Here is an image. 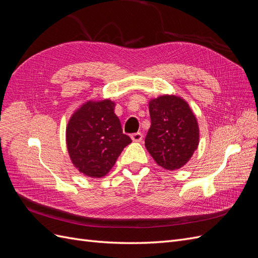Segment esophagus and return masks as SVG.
Returning a JSON list of instances; mask_svg holds the SVG:
<instances>
[{
    "instance_id": "obj_1",
    "label": "esophagus",
    "mask_w": 258,
    "mask_h": 258,
    "mask_svg": "<svg viewBox=\"0 0 258 258\" xmlns=\"http://www.w3.org/2000/svg\"><path fill=\"white\" fill-rule=\"evenodd\" d=\"M131 139L134 142H141L143 140V135L141 132H137V134L131 135Z\"/></svg>"
}]
</instances>
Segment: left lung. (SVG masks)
Segmentation results:
<instances>
[{
  "label": "left lung",
  "instance_id": "8db88e82",
  "mask_svg": "<svg viewBox=\"0 0 258 258\" xmlns=\"http://www.w3.org/2000/svg\"><path fill=\"white\" fill-rule=\"evenodd\" d=\"M151 128L145 147L158 166L174 171L189 161L199 145V124L189 104L175 95L148 102Z\"/></svg>",
  "mask_w": 258,
  "mask_h": 258
}]
</instances>
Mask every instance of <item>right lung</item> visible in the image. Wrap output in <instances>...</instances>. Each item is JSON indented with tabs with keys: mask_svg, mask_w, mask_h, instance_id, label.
<instances>
[{
	"mask_svg": "<svg viewBox=\"0 0 258 258\" xmlns=\"http://www.w3.org/2000/svg\"><path fill=\"white\" fill-rule=\"evenodd\" d=\"M115 102L110 99L89 100L70 117L66 141L70 159L81 173L103 177L114 167L131 139L122 134Z\"/></svg>",
	"mask_w": 258,
	"mask_h": 258,
	"instance_id": "obj_1",
	"label": "right lung"
}]
</instances>
